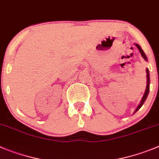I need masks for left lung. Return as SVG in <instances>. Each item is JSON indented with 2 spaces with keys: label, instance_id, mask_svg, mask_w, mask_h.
Masks as SVG:
<instances>
[{
  "label": "left lung",
  "instance_id": "obj_1",
  "mask_svg": "<svg viewBox=\"0 0 159 159\" xmlns=\"http://www.w3.org/2000/svg\"><path fill=\"white\" fill-rule=\"evenodd\" d=\"M136 46H137V48H138V49H139V52H140V53H141V55H142L144 59L146 60V61H148V58H147L146 55H145L144 52H143V49H141L140 46H139L138 44H136ZM146 72H147V88H146V91H145V93H144V94H143V97L142 100H141L140 104L139 105V106H138L137 109H136V110L135 113H136V112L137 111V110H139V109H140V107L143 106V102H145V100H146L147 97H148V93H149V90H150V75H149V70H148V68H147Z\"/></svg>",
  "mask_w": 159,
  "mask_h": 159
}]
</instances>
